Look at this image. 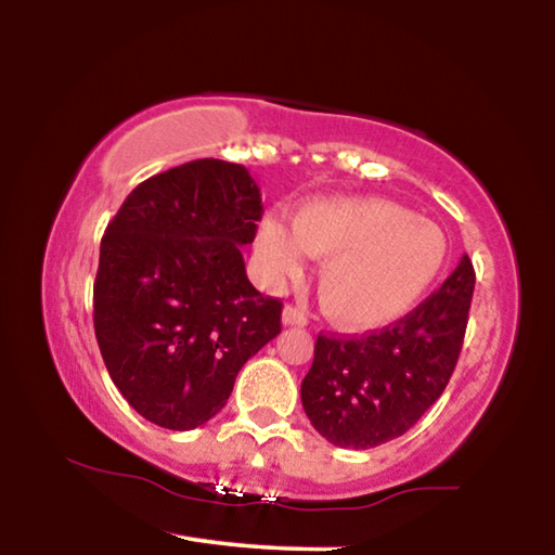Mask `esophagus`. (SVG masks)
<instances>
[{"label":"esophagus","instance_id":"obj_1","mask_svg":"<svg viewBox=\"0 0 555 555\" xmlns=\"http://www.w3.org/2000/svg\"><path fill=\"white\" fill-rule=\"evenodd\" d=\"M281 321H284V325L304 327L306 325V313L300 311V308H296V306H286L284 313H281Z\"/></svg>","mask_w":555,"mask_h":555}]
</instances>
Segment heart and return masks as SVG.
Returning <instances> with one entry per match:
<instances>
[{
  "label": "heart",
  "mask_w": 555,
  "mask_h": 555,
  "mask_svg": "<svg viewBox=\"0 0 555 555\" xmlns=\"http://www.w3.org/2000/svg\"><path fill=\"white\" fill-rule=\"evenodd\" d=\"M304 255L323 259L318 298L345 331H374L406 315L438 279L448 240L436 222L387 198H333L300 208L294 232L261 222L257 259L269 281L294 279Z\"/></svg>",
  "instance_id": "b5f03b06"
}]
</instances>
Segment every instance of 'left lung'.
Masks as SVG:
<instances>
[{"label":"left lung","instance_id":"1","mask_svg":"<svg viewBox=\"0 0 555 555\" xmlns=\"http://www.w3.org/2000/svg\"><path fill=\"white\" fill-rule=\"evenodd\" d=\"M473 261L463 255L436 294L391 327L362 337L318 335L300 382L313 428L333 446L367 450L406 434L434 406L463 350Z\"/></svg>","mask_w":555,"mask_h":555}]
</instances>
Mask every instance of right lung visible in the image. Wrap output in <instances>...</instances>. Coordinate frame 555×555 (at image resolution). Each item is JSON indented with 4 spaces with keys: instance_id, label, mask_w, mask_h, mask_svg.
Here are the masks:
<instances>
[{
    "instance_id": "obj_1",
    "label": "right lung",
    "mask_w": 555,
    "mask_h": 555,
    "mask_svg": "<svg viewBox=\"0 0 555 555\" xmlns=\"http://www.w3.org/2000/svg\"><path fill=\"white\" fill-rule=\"evenodd\" d=\"M261 193L220 158L139 183L107 224L95 335L115 387L146 421L198 428L222 411L249 357L281 333V300L249 284Z\"/></svg>"
}]
</instances>
